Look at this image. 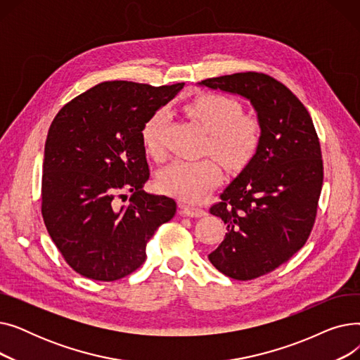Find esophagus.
Instances as JSON below:
<instances>
[{
  "mask_svg": "<svg viewBox=\"0 0 360 360\" xmlns=\"http://www.w3.org/2000/svg\"><path fill=\"white\" fill-rule=\"evenodd\" d=\"M184 213H185L188 217H202V216L207 214L205 209H202V207L191 205V204L184 205Z\"/></svg>",
  "mask_w": 360,
  "mask_h": 360,
  "instance_id": "34e87169",
  "label": "esophagus"
}]
</instances>
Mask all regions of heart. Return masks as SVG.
I'll list each match as a JSON object with an SVG mask.
<instances>
[{
	"instance_id": "heart-1",
	"label": "heart",
	"mask_w": 360,
	"mask_h": 360,
	"mask_svg": "<svg viewBox=\"0 0 360 360\" xmlns=\"http://www.w3.org/2000/svg\"><path fill=\"white\" fill-rule=\"evenodd\" d=\"M185 110L209 134L204 151L223 166L239 170L247 166L261 144V125L242 115L240 103L224 94L204 93L185 106ZM166 112L158 110L141 127V144L150 156L163 153ZM221 181V169L213 159L195 162L175 160L158 175V185L165 194L185 201H198Z\"/></svg>"
}]
</instances>
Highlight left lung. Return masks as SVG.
<instances>
[{
  "label": "left lung",
  "instance_id": "obj_1",
  "mask_svg": "<svg viewBox=\"0 0 360 360\" xmlns=\"http://www.w3.org/2000/svg\"><path fill=\"white\" fill-rule=\"evenodd\" d=\"M198 84L248 99L261 125L257 155L210 209L228 228L210 262L224 276L252 280L289 261L309 238L324 178L319 140L307 108L267 74Z\"/></svg>",
  "mask_w": 360,
  "mask_h": 360
}]
</instances>
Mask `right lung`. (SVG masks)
<instances>
[{"instance_id": "obj_1", "label": "right lung", "mask_w": 360, "mask_h": 360, "mask_svg": "<svg viewBox=\"0 0 360 360\" xmlns=\"http://www.w3.org/2000/svg\"><path fill=\"white\" fill-rule=\"evenodd\" d=\"M184 83L153 87L105 82L68 102L45 143L42 216L56 248L79 274L113 281L136 271L146 245L176 213V202L147 194L141 127ZM128 191V206L116 195Z\"/></svg>"}]
</instances>
